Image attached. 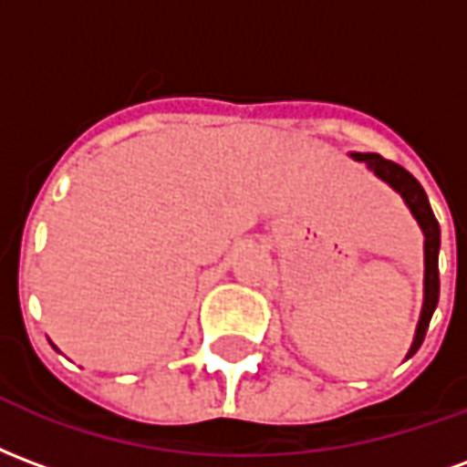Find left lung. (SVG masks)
<instances>
[{"label":"left lung","mask_w":467,"mask_h":467,"mask_svg":"<svg viewBox=\"0 0 467 467\" xmlns=\"http://www.w3.org/2000/svg\"><path fill=\"white\" fill-rule=\"evenodd\" d=\"M352 160L368 164V170L380 177L382 182H388L395 190L400 192V197L405 200V204L410 207L412 217L420 224L422 234H425V295H422V313L420 320H418V330H415V337H412L410 350H408V358H412L418 348L425 340V333H428V325H431V317L438 307V297H441V277H438V253H441V224L432 214V207L428 202V194L420 187V182L412 177L405 167L400 164L385 160L380 154L375 152H355Z\"/></svg>","instance_id":"1"}]
</instances>
